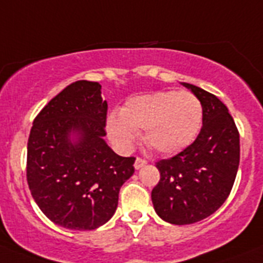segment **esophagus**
Segmentation results:
<instances>
[{"mask_svg": "<svg viewBox=\"0 0 263 263\" xmlns=\"http://www.w3.org/2000/svg\"><path fill=\"white\" fill-rule=\"evenodd\" d=\"M147 165V161H145L144 159H140V157H136V160H135V170H140L141 166Z\"/></svg>", "mask_w": 263, "mask_h": 263, "instance_id": "esophagus-1", "label": "esophagus"}]
</instances>
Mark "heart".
I'll return each instance as SVG.
<instances>
[{
  "label": "heart",
  "mask_w": 263,
  "mask_h": 263,
  "mask_svg": "<svg viewBox=\"0 0 263 263\" xmlns=\"http://www.w3.org/2000/svg\"><path fill=\"white\" fill-rule=\"evenodd\" d=\"M202 104L189 91H156L134 97L119 114L107 118L106 129L116 147L129 149L144 131L149 147L161 155H175L196 140L202 125Z\"/></svg>",
  "instance_id": "obj_1"
}]
</instances>
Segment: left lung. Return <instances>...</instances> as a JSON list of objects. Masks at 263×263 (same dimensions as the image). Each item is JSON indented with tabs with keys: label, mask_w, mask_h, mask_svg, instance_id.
Returning a JSON list of instances; mask_svg holds the SVG:
<instances>
[{
	"label": "left lung",
	"mask_w": 263,
	"mask_h": 263,
	"mask_svg": "<svg viewBox=\"0 0 263 263\" xmlns=\"http://www.w3.org/2000/svg\"><path fill=\"white\" fill-rule=\"evenodd\" d=\"M181 84L202 104V127L189 147L156 163L160 181L151 197L161 220L189 225L213 214L229 196L239 165V134L228 107L216 95Z\"/></svg>",
	"instance_id": "obj_1"
}]
</instances>
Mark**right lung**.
<instances>
[{
	"instance_id": "1",
	"label": "right lung",
	"mask_w": 263,
	"mask_h": 263,
	"mask_svg": "<svg viewBox=\"0 0 263 263\" xmlns=\"http://www.w3.org/2000/svg\"><path fill=\"white\" fill-rule=\"evenodd\" d=\"M107 102L98 82L77 81L34 119L27 141L29 189L42 213L72 230H93L114 216L135 157L104 140Z\"/></svg>"
}]
</instances>
